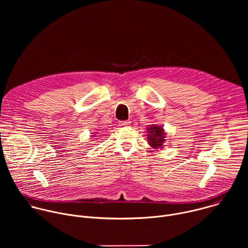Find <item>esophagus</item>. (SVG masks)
Wrapping results in <instances>:
<instances>
[{"label": "esophagus", "instance_id": "34e87169", "mask_svg": "<svg viewBox=\"0 0 248 248\" xmlns=\"http://www.w3.org/2000/svg\"><path fill=\"white\" fill-rule=\"evenodd\" d=\"M130 124H131L130 121H124V122H121V123H120V125H121V126H127V125H129Z\"/></svg>", "mask_w": 248, "mask_h": 248}]
</instances>
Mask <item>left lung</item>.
Segmentation results:
<instances>
[{"label": "left lung", "mask_w": 248, "mask_h": 248, "mask_svg": "<svg viewBox=\"0 0 248 248\" xmlns=\"http://www.w3.org/2000/svg\"><path fill=\"white\" fill-rule=\"evenodd\" d=\"M166 132L162 125L150 124L147 127V141L149 145L154 149L164 148L166 141Z\"/></svg>", "instance_id": "1"}]
</instances>
